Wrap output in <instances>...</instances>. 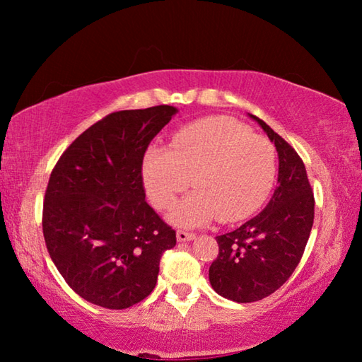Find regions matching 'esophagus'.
<instances>
[{"label":"esophagus","instance_id":"34e87169","mask_svg":"<svg viewBox=\"0 0 362 362\" xmlns=\"http://www.w3.org/2000/svg\"><path fill=\"white\" fill-rule=\"evenodd\" d=\"M177 241L179 243H187V241H192V240H194V233H187V231H177Z\"/></svg>","mask_w":362,"mask_h":362}]
</instances>
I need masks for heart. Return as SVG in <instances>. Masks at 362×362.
<instances>
[{"mask_svg": "<svg viewBox=\"0 0 362 362\" xmlns=\"http://www.w3.org/2000/svg\"><path fill=\"white\" fill-rule=\"evenodd\" d=\"M276 156L265 137L225 116L196 121L174 134L170 148L150 146L142 161L146 196L166 209L189 185L196 192L179 201L168 218L182 228H196L218 218L249 217L272 189Z\"/></svg>", "mask_w": 362, "mask_h": 362, "instance_id": "1", "label": "heart"}]
</instances>
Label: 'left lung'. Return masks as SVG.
I'll return each mask as SVG.
<instances>
[{"label": "left lung", "instance_id": "8db88e82", "mask_svg": "<svg viewBox=\"0 0 362 362\" xmlns=\"http://www.w3.org/2000/svg\"><path fill=\"white\" fill-rule=\"evenodd\" d=\"M249 115L278 151V187L259 216L217 236L218 255L209 268L212 289L249 303L278 291L302 259L315 218V198L297 151L265 121Z\"/></svg>", "mask_w": 362, "mask_h": 362}]
</instances>
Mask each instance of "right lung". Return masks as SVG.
<instances>
[{"mask_svg": "<svg viewBox=\"0 0 362 362\" xmlns=\"http://www.w3.org/2000/svg\"><path fill=\"white\" fill-rule=\"evenodd\" d=\"M179 112L122 110L86 129L54 168L42 207L49 255L88 302L124 310L155 289L175 231L146 204L142 161L153 137Z\"/></svg>", "mask_w": 362, "mask_h": 362, "instance_id": "right-lung-1", "label": "right lung"}]
</instances>
